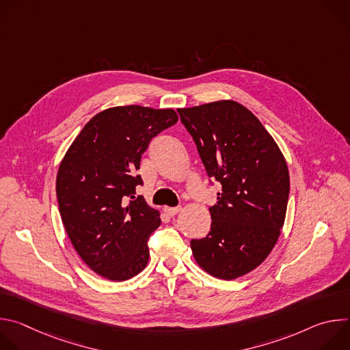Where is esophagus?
<instances>
[{
    "label": "esophagus",
    "instance_id": "1",
    "mask_svg": "<svg viewBox=\"0 0 350 350\" xmlns=\"http://www.w3.org/2000/svg\"><path fill=\"white\" fill-rule=\"evenodd\" d=\"M165 211V213L166 215H169V216H174V215H177V213H180L181 212V206H174V208H165L163 209Z\"/></svg>",
    "mask_w": 350,
    "mask_h": 350
}]
</instances>
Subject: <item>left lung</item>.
Instances as JSON below:
<instances>
[{"instance_id":"left-lung-1","label":"left lung","mask_w":350,"mask_h":350,"mask_svg":"<svg viewBox=\"0 0 350 350\" xmlns=\"http://www.w3.org/2000/svg\"><path fill=\"white\" fill-rule=\"evenodd\" d=\"M177 112L208 176L221 184L209 208V234L191 241L193 258L211 275L234 280L256 269L280 237L289 195L286 162L259 119L235 101Z\"/></svg>"}]
</instances>
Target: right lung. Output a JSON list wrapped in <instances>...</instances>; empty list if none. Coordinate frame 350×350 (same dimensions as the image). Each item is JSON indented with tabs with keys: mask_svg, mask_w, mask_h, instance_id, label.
Listing matches in <instances>:
<instances>
[{
	"mask_svg": "<svg viewBox=\"0 0 350 350\" xmlns=\"http://www.w3.org/2000/svg\"><path fill=\"white\" fill-rule=\"evenodd\" d=\"M178 120L173 109L139 105L95 115L76 137L57 176L65 230L84 263L96 274L124 281L148 263V239L159 212L135 195L142 154L154 137Z\"/></svg>",
	"mask_w": 350,
	"mask_h": 350,
	"instance_id": "obj_1",
	"label": "right lung"
}]
</instances>
